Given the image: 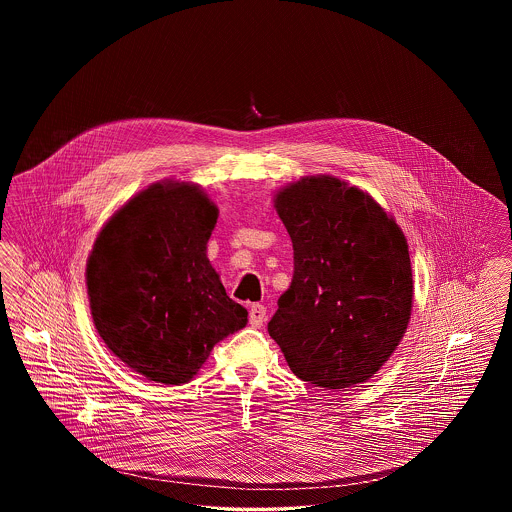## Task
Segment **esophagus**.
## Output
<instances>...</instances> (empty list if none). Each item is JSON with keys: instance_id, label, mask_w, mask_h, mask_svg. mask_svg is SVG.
<instances>
[{"instance_id": "obj_1", "label": "esophagus", "mask_w": 512, "mask_h": 512, "mask_svg": "<svg viewBox=\"0 0 512 512\" xmlns=\"http://www.w3.org/2000/svg\"><path fill=\"white\" fill-rule=\"evenodd\" d=\"M265 318H267V307H265V305L255 303V305L249 307V324H251L253 328H261L263 322H265Z\"/></svg>"}]
</instances>
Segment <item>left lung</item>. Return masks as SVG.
Segmentation results:
<instances>
[{
    "instance_id": "1",
    "label": "left lung",
    "mask_w": 512,
    "mask_h": 512,
    "mask_svg": "<svg viewBox=\"0 0 512 512\" xmlns=\"http://www.w3.org/2000/svg\"><path fill=\"white\" fill-rule=\"evenodd\" d=\"M293 245V278L268 322L303 382L343 390L390 359L413 307L409 245L388 213L332 176L276 195Z\"/></svg>"
}]
</instances>
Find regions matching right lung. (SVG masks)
Wrapping results in <instances>:
<instances>
[{
	"label": "right lung",
	"mask_w": 512,
	"mask_h": 512,
	"mask_svg": "<svg viewBox=\"0 0 512 512\" xmlns=\"http://www.w3.org/2000/svg\"><path fill=\"white\" fill-rule=\"evenodd\" d=\"M217 215L194 184H153L99 232L86 268L94 324L147 380H192L211 349L247 322L207 259Z\"/></svg>",
	"instance_id": "add662e5"
}]
</instances>
